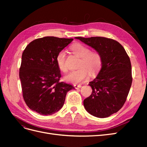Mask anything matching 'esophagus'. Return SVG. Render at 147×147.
Masks as SVG:
<instances>
[{"label":"esophagus","mask_w":147,"mask_h":147,"mask_svg":"<svg viewBox=\"0 0 147 147\" xmlns=\"http://www.w3.org/2000/svg\"><path fill=\"white\" fill-rule=\"evenodd\" d=\"M74 87H75V88L78 89V88H81V87H82V85H81V84H75V85H74Z\"/></svg>","instance_id":"34e87169"}]
</instances>
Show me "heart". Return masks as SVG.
<instances>
[{"label": "heart", "instance_id": "heart-1", "mask_svg": "<svg viewBox=\"0 0 147 147\" xmlns=\"http://www.w3.org/2000/svg\"><path fill=\"white\" fill-rule=\"evenodd\" d=\"M74 54L82 57L80 63L79 69L74 70L67 74L64 80L67 82L78 84L80 83L88 78V72L91 75H96L100 69L102 58L99 53L97 51H91L87 46L83 44L77 43L70 47ZM58 68L64 72L67 70L66 65V53L64 50L60 51L56 57Z\"/></svg>", "mask_w": 147, "mask_h": 147}]
</instances>
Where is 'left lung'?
Listing matches in <instances>:
<instances>
[{"label": "left lung", "mask_w": 147, "mask_h": 147, "mask_svg": "<svg viewBox=\"0 0 147 147\" xmlns=\"http://www.w3.org/2000/svg\"><path fill=\"white\" fill-rule=\"evenodd\" d=\"M98 52L102 67L97 77L89 83L90 96L84 100L87 112L97 118H107L121 109L132 84L130 59L123 47L113 39L102 37H77Z\"/></svg>", "instance_id": "8db88e82"}]
</instances>
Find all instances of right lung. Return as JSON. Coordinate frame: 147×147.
Segmentation results:
<instances>
[{
	"label": "right lung",
	"instance_id": "add662e5",
	"mask_svg": "<svg viewBox=\"0 0 147 147\" xmlns=\"http://www.w3.org/2000/svg\"><path fill=\"white\" fill-rule=\"evenodd\" d=\"M73 38L45 37L35 39L22 55L20 78L24 100L29 108L43 115L59 111L67 92L75 88L59 82L61 77L56 57Z\"/></svg>",
	"mask_w": 147,
	"mask_h": 147
}]
</instances>
